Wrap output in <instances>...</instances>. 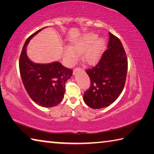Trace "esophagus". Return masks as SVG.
Listing matches in <instances>:
<instances>
[{"instance_id":"obj_1","label":"esophagus","mask_w":154,"mask_h":154,"mask_svg":"<svg viewBox=\"0 0 154 154\" xmlns=\"http://www.w3.org/2000/svg\"><path fill=\"white\" fill-rule=\"evenodd\" d=\"M82 71V68H79V67H77V68H75V69L73 70V72H72V74L75 75L77 73V72H81Z\"/></svg>"}]
</instances>
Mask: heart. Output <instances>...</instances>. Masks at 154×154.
<instances>
[{
	"instance_id": "heart-1",
	"label": "heart",
	"mask_w": 154,
	"mask_h": 154,
	"mask_svg": "<svg viewBox=\"0 0 154 154\" xmlns=\"http://www.w3.org/2000/svg\"><path fill=\"white\" fill-rule=\"evenodd\" d=\"M97 37L96 34L89 33L74 41L72 43V48H66L64 51V58L68 63H73L78 58L77 54H82V59L85 63H96L100 58L105 45V41Z\"/></svg>"
}]
</instances>
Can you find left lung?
<instances>
[{"label":"left lung","instance_id":"left-lung-1","mask_svg":"<svg viewBox=\"0 0 154 154\" xmlns=\"http://www.w3.org/2000/svg\"><path fill=\"white\" fill-rule=\"evenodd\" d=\"M107 49L100 61L88 69L91 85L83 100L92 109L108 106L117 100L124 89L128 71V59L120 40L111 32Z\"/></svg>","mask_w":154,"mask_h":154}]
</instances>
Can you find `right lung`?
<instances>
[{"instance_id":"right-lung-1","label":"right lung","mask_w":154,"mask_h":154,"mask_svg":"<svg viewBox=\"0 0 154 154\" xmlns=\"http://www.w3.org/2000/svg\"><path fill=\"white\" fill-rule=\"evenodd\" d=\"M40 29L28 37L20 57V72L23 84L31 99L43 107H52L62 102L65 92V83L72 76L71 69L59 62L49 64L35 63L28 58L26 46Z\"/></svg>"}]
</instances>
